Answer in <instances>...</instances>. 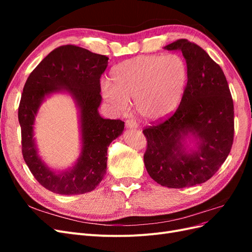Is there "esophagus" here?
<instances>
[{
  "instance_id": "34e87169",
  "label": "esophagus",
  "mask_w": 252,
  "mask_h": 252,
  "mask_svg": "<svg viewBox=\"0 0 252 252\" xmlns=\"http://www.w3.org/2000/svg\"><path fill=\"white\" fill-rule=\"evenodd\" d=\"M127 128H138V124H136V122L132 119H129L126 120V123H125Z\"/></svg>"
}]
</instances>
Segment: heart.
I'll list each match as a JSON object with an SVG mask.
<instances>
[{
	"label": "heart",
	"mask_w": 252,
	"mask_h": 252,
	"mask_svg": "<svg viewBox=\"0 0 252 252\" xmlns=\"http://www.w3.org/2000/svg\"><path fill=\"white\" fill-rule=\"evenodd\" d=\"M184 58L170 53L140 56L114 66L110 80L101 84L104 100L119 112H124L134 100L141 116L150 121L163 119L177 109L188 83Z\"/></svg>",
	"instance_id": "heart-1"
}]
</instances>
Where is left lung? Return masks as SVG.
<instances>
[{
	"mask_svg": "<svg viewBox=\"0 0 252 252\" xmlns=\"http://www.w3.org/2000/svg\"><path fill=\"white\" fill-rule=\"evenodd\" d=\"M165 49L182 51L188 83L174 113L143 129L147 140L144 163L159 185L191 187L213 177L229 155L234 135L233 101L222 68L199 45L180 39ZM189 135L198 141L191 153L184 146Z\"/></svg>",
	"mask_w": 252,
	"mask_h": 252,
	"instance_id": "1",
	"label": "left lung"
}]
</instances>
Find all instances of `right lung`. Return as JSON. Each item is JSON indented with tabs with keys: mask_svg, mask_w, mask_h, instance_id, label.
<instances>
[{
	"mask_svg": "<svg viewBox=\"0 0 252 252\" xmlns=\"http://www.w3.org/2000/svg\"><path fill=\"white\" fill-rule=\"evenodd\" d=\"M108 65V58L75 45H64L42 60L23 88L19 106L22 154L35 180L50 191L82 194L100 184L107 167L109 144L124 130L121 120L103 119L97 108L101 104L100 79ZM67 91L80 108L82 151L71 170L57 174L37 156L33 139L34 119L44 96Z\"/></svg>",
	"mask_w": 252,
	"mask_h": 252,
	"instance_id": "add662e5",
	"label": "right lung"
}]
</instances>
